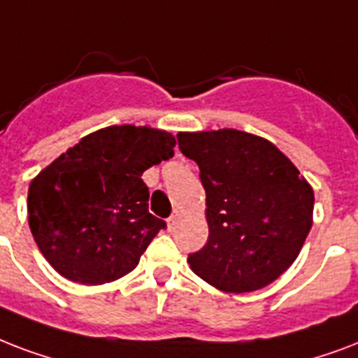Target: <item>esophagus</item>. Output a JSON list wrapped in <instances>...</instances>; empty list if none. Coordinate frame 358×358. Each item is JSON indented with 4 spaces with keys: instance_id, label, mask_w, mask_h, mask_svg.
<instances>
[{
    "instance_id": "34e87169",
    "label": "esophagus",
    "mask_w": 358,
    "mask_h": 358,
    "mask_svg": "<svg viewBox=\"0 0 358 358\" xmlns=\"http://www.w3.org/2000/svg\"><path fill=\"white\" fill-rule=\"evenodd\" d=\"M179 222V213H173L168 220H166V224H168V229H173L176 228V224Z\"/></svg>"
}]
</instances>
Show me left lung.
Here are the masks:
<instances>
[{
  "instance_id": "1",
  "label": "left lung",
  "mask_w": 358,
  "mask_h": 358,
  "mask_svg": "<svg viewBox=\"0 0 358 358\" xmlns=\"http://www.w3.org/2000/svg\"><path fill=\"white\" fill-rule=\"evenodd\" d=\"M199 168L207 245L188 256L199 278L226 293L262 289L297 259L314 218V190L274 143L243 130L179 132Z\"/></svg>"
}]
</instances>
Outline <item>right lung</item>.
Masks as SVG:
<instances>
[{
	"mask_svg": "<svg viewBox=\"0 0 358 358\" xmlns=\"http://www.w3.org/2000/svg\"><path fill=\"white\" fill-rule=\"evenodd\" d=\"M176 136L113 124L84 136L27 190V220L46 262L71 282L101 285L136 268L164 220L149 213L143 171L173 157Z\"/></svg>",
	"mask_w": 358,
	"mask_h": 358,
	"instance_id": "add662e5",
	"label": "right lung"
}]
</instances>
